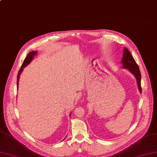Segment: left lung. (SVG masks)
Listing matches in <instances>:
<instances>
[{"mask_svg":"<svg viewBox=\"0 0 157 157\" xmlns=\"http://www.w3.org/2000/svg\"><path fill=\"white\" fill-rule=\"evenodd\" d=\"M122 63L123 64V68H127L131 73H132L134 75V76L136 77V79H137V84L140 92L141 93V73L140 71L139 67L137 63H136L132 54L128 51L127 48H125L124 49Z\"/></svg>","mask_w":157,"mask_h":157,"instance_id":"1","label":"left lung"}]
</instances>
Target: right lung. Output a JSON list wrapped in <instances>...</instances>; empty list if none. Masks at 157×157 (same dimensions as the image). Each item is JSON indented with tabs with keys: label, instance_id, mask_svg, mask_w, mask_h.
<instances>
[{
	"label": "right lung",
	"instance_id": "1",
	"mask_svg": "<svg viewBox=\"0 0 157 157\" xmlns=\"http://www.w3.org/2000/svg\"><path fill=\"white\" fill-rule=\"evenodd\" d=\"M38 54V53L36 52H30L28 53L27 56L26 57V58H25V59L24 60V61L21 65V68H20V70H19V72H18V74H17V87L18 88V85H19V77H20V74H21V73L22 72L23 70V68L26 67L27 65H28L31 62V60H33V57H34L35 56H36Z\"/></svg>",
	"mask_w": 157,
	"mask_h": 157
}]
</instances>
